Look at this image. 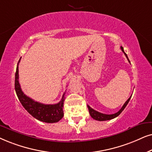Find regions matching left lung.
I'll use <instances>...</instances> for the list:
<instances>
[{
	"label": "left lung",
	"instance_id": "1",
	"mask_svg": "<svg viewBox=\"0 0 152 152\" xmlns=\"http://www.w3.org/2000/svg\"><path fill=\"white\" fill-rule=\"evenodd\" d=\"M121 49H122V52L124 53L125 56H126L127 59H128L129 62H130V61H129V58H128V56H127L126 53L124 52V48H123L122 46H121ZM131 98V96L129 97V98L128 99V100H127L126 102L124 103V104L123 105V106L122 107V108H121L120 110L118 111V112L116 113H114V114H111V115L104 114V113H99V112H98V111H96L95 110H94V109H92L90 106H88V110H89V113H90V116L92 117V118L94 119V120H96L97 121H106V120H112V119H114L116 117L118 116V115H120V113H122L123 110H124V109L125 108V107L126 106V105L128 104V103L129 102V101H130Z\"/></svg>",
	"mask_w": 152,
	"mask_h": 152
}]
</instances>
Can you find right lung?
<instances>
[{"mask_svg":"<svg viewBox=\"0 0 152 152\" xmlns=\"http://www.w3.org/2000/svg\"><path fill=\"white\" fill-rule=\"evenodd\" d=\"M21 60L20 58L18 62L17 71L15 73V91L23 108L37 120L46 123H56L59 122L64 116L63 104L64 101V94L59 103L56 104H44L35 102L31 98L24 94L21 90L19 81V64Z\"/></svg>","mask_w":152,"mask_h":152,"instance_id":"obj_1","label":"right lung"}]
</instances>
